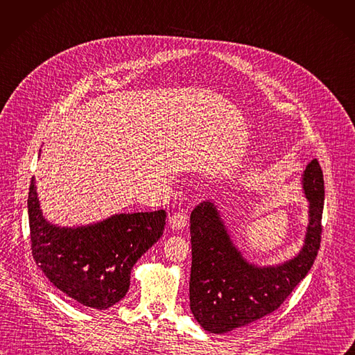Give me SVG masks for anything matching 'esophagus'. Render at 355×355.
<instances>
[{"instance_id": "esophagus-1", "label": "esophagus", "mask_w": 355, "mask_h": 355, "mask_svg": "<svg viewBox=\"0 0 355 355\" xmlns=\"http://www.w3.org/2000/svg\"><path fill=\"white\" fill-rule=\"evenodd\" d=\"M170 225L174 228V230H181L187 225V214L184 209H178L175 211L174 214L170 217Z\"/></svg>"}]
</instances>
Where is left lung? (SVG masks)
Here are the masks:
<instances>
[{
  "label": "left lung",
  "mask_w": 355,
  "mask_h": 355,
  "mask_svg": "<svg viewBox=\"0 0 355 355\" xmlns=\"http://www.w3.org/2000/svg\"><path fill=\"white\" fill-rule=\"evenodd\" d=\"M302 184L310 201L305 244L297 257L275 267L245 261L214 204L204 201L193 209L190 306L205 331L228 333L271 314L311 270L320 250L324 208V177L317 159L306 165Z\"/></svg>",
  "instance_id": "8db88e82"
}]
</instances>
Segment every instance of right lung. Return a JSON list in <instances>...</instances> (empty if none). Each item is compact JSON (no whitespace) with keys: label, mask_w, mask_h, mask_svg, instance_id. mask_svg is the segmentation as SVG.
<instances>
[{"label":"right lung","mask_w":355,"mask_h":355,"mask_svg":"<svg viewBox=\"0 0 355 355\" xmlns=\"http://www.w3.org/2000/svg\"><path fill=\"white\" fill-rule=\"evenodd\" d=\"M34 177L28 193L31 251L37 266L67 297L105 310L124 298L137 259L162 235L167 212L116 214L105 221L61 228L40 209Z\"/></svg>","instance_id":"1"}]
</instances>
